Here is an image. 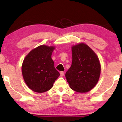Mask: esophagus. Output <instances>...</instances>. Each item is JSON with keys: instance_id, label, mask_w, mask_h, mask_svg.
Listing matches in <instances>:
<instances>
[{"instance_id": "1", "label": "esophagus", "mask_w": 122, "mask_h": 122, "mask_svg": "<svg viewBox=\"0 0 122 122\" xmlns=\"http://www.w3.org/2000/svg\"><path fill=\"white\" fill-rule=\"evenodd\" d=\"M64 75V72H60V76H61V77H62Z\"/></svg>"}]
</instances>
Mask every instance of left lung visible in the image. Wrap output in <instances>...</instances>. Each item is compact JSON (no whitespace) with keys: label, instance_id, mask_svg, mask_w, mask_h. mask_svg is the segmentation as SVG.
<instances>
[{"label":"left lung","instance_id":"obj_1","mask_svg":"<svg viewBox=\"0 0 122 122\" xmlns=\"http://www.w3.org/2000/svg\"><path fill=\"white\" fill-rule=\"evenodd\" d=\"M72 51V65L66 72V79L73 91L87 92L94 88L99 80L101 71L99 58L84 43L73 46Z\"/></svg>","mask_w":122,"mask_h":122}]
</instances>
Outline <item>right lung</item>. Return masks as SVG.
Returning a JSON list of instances; mask_svg holds the SVG:
<instances>
[{
	"label": "right lung",
	"instance_id": "right-lung-1",
	"mask_svg": "<svg viewBox=\"0 0 122 122\" xmlns=\"http://www.w3.org/2000/svg\"><path fill=\"white\" fill-rule=\"evenodd\" d=\"M54 47L41 45L32 50L23 60V79L33 91L42 93L52 88L60 74L54 68L51 54Z\"/></svg>",
	"mask_w": 122,
	"mask_h": 122
}]
</instances>
